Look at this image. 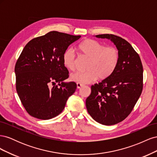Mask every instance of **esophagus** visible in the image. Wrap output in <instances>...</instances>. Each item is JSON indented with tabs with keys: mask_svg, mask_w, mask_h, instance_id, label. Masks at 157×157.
<instances>
[{
	"mask_svg": "<svg viewBox=\"0 0 157 157\" xmlns=\"http://www.w3.org/2000/svg\"><path fill=\"white\" fill-rule=\"evenodd\" d=\"M82 86H83V84L77 83V89H80V88H82Z\"/></svg>",
	"mask_w": 157,
	"mask_h": 157,
	"instance_id": "34e87169",
	"label": "esophagus"
}]
</instances>
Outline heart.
Listing matches in <instances>:
<instances>
[{"label":"heart","mask_w":157,"mask_h":157,"mask_svg":"<svg viewBox=\"0 0 157 157\" xmlns=\"http://www.w3.org/2000/svg\"><path fill=\"white\" fill-rule=\"evenodd\" d=\"M80 53L89 58L86 72H76L71 74V81L79 84H88L98 78L105 80L115 72L119 62V52L113 46L105 47L94 39H86L78 46ZM63 63L70 71H73L76 65V56L71 49L63 54Z\"/></svg>","instance_id":"obj_1"}]
</instances>
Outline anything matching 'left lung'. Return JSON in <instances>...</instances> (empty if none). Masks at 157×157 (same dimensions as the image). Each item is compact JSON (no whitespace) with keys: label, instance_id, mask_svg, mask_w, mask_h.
<instances>
[{"label":"left lung","instance_id":"left-lung-1","mask_svg":"<svg viewBox=\"0 0 157 157\" xmlns=\"http://www.w3.org/2000/svg\"><path fill=\"white\" fill-rule=\"evenodd\" d=\"M110 40L119 52V62L110 77L91 86L86 106L94 121L113 125L124 120L138 100L143 89V66L138 54L122 38L114 35L95 36Z\"/></svg>","mask_w":157,"mask_h":157}]
</instances>
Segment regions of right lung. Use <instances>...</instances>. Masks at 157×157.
<instances>
[{
    "label": "right lung",
    "mask_w": 157,
    "mask_h": 157,
    "mask_svg": "<svg viewBox=\"0 0 157 157\" xmlns=\"http://www.w3.org/2000/svg\"><path fill=\"white\" fill-rule=\"evenodd\" d=\"M80 37L54 31L35 38L24 47L15 66L16 90L31 116L48 120L63 111L77 89L75 82H65L69 71L63 63V54Z\"/></svg>",
    "instance_id": "right-lung-1"
}]
</instances>
